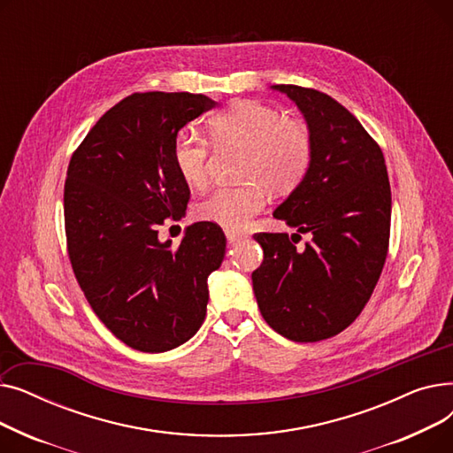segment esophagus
Instances as JSON below:
<instances>
[{
    "label": "esophagus",
    "instance_id": "esophagus-1",
    "mask_svg": "<svg viewBox=\"0 0 453 453\" xmlns=\"http://www.w3.org/2000/svg\"><path fill=\"white\" fill-rule=\"evenodd\" d=\"M244 233H236V231H231V229H226V239H227V242L229 244H233V242H236V241H241V239H244Z\"/></svg>",
    "mask_w": 453,
    "mask_h": 453
}]
</instances>
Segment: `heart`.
<instances>
[{
    "label": "heart",
    "instance_id": "b5f03b06",
    "mask_svg": "<svg viewBox=\"0 0 453 453\" xmlns=\"http://www.w3.org/2000/svg\"><path fill=\"white\" fill-rule=\"evenodd\" d=\"M207 132L217 147L244 149L241 185L220 187L198 203L196 214L226 229H242L265 209L266 188L287 195L311 171L312 134L299 119L284 117L273 106L258 101H239L214 113ZM173 159L181 180L195 188L209 181V142L195 132H180Z\"/></svg>",
    "mask_w": 453,
    "mask_h": 453
}]
</instances>
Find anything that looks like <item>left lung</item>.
<instances>
[{
	"instance_id": "obj_1",
	"label": "left lung",
	"mask_w": 453,
	"mask_h": 453,
	"mask_svg": "<svg viewBox=\"0 0 453 453\" xmlns=\"http://www.w3.org/2000/svg\"><path fill=\"white\" fill-rule=\"evenodd\" d=\"M312 134V163L273 217L312 236L297 250L287 233H257L265 260L251 273L265 321L292 342H321L360 316L386 265L391 187L378 142L326 93L277 84ZM296 233V234H297Z\"/></svg>"
}]
</instances>
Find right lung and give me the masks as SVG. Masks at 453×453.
Returning <instances> with one entry per match:
<instances>
[{
    "label": "right lung",
    "mask_w": 453,
    "mask_h": 453,
    "mask_svg": "<svg viewBox=\"0 0 453 453\" xmlns=\"http://www.w3.org/2000/svg\"><path fill=\"white\" fill-rule=\"evenodd\" d=\"M214 106L200 93H132L99 119L67 166L71 266L93 312L141 352L171 350L196 334L207 277L224 260L226 236L212 222L188 226L178 248L157 239L190 196L173 159L174 139Z\"/></svg>",
    "instance_id": "right-lung-1"
}]
</instances>
